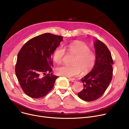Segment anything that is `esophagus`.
I'll list each match as a JSON object with an SVG mask.
<instances>
[{
  "label": "esophagus",
  "instance_id": "esophagus-1",
  "mask_svg": "<svg viewBox=\"0 0 129 129\" xmlns=\"http://www.w3.org/2000/svg\"><path fill=\"white\" fill-rule=\"evenodd\" d=\"M69 79L70 80H71V82H76V79H75V78H69Z\"/></svg>",
  "mask_w": 129,
  "mask_h": 129
}]
</instances>
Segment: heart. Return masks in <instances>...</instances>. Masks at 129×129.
Returning a JSON list of instances; mask_svg holds the SVG:
<instances>
[{"label":"heart","instance_id":"1","mask_svg":"<svg viewBox=\"0 0 129 129\" xmlns=\"http://www.w3.org/2000/svg\"><path fill=\"white\" fill-rule=\"evenodd\" d=\"M70 54L75 56L72 66L62 65L56 69V73L58 75L67 77L77 76L81 71L87 73L91 70L95 65L96 55L90 51V47L83 42H75L67 46ZM65 50L63 47H58L54 53L53 58L57 63L62 62L65 55Z\"/></svg>","mask_w":129,"mask_h":129}]
</instances>
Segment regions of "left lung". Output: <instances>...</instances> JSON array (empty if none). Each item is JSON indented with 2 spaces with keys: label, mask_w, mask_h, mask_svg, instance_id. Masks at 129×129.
Here are the masks:
<instances>
[{
  "label": "left lung",
  "mask_w": 129,
  "mask_h": 129,
  "mask_svg": "<svg viewBox=\"0 0 129 129\" xmlns=\"http://www.w3.org/2000/svg\"><path fill=\"white\" fill-rule=\"evenodd\" d=\"M96 60L92 71L81 79L84 89L78 93V96L86 101L96 100L103 96L112 78L113 64L110 51L99 40L94 42Z\"/></svg>",
  "instance_id": "1"
}]
</instances>
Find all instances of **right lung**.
Instances as JSON below:
<instances>
[{
  "mask_svg": "<svg viewBox=\"0 0 129 129\" xmlns=\"http://www.w3.org/2000/svg\"><path fill=\"white\" fill-rule=\"evenodd\" d=\"M63 37L46 33L34 37L20 49L15 67L16 75L24 92L33 98L45 96L58 77L51 73L52 54Z\"/></svg>",
  "mask_w": 129,
  "mask_h": 129,
  "instance_id": "obj_1",
  "label": "right lung"
}]
</instances>
